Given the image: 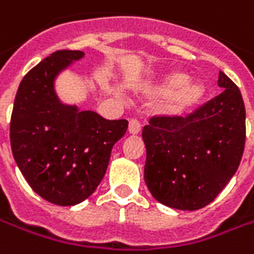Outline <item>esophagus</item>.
I'll return each instance as SVG.
<instances>
[{"mask_svg": "<svg viewBox=\"0 0 254 254\" xmlns=\"http://www.w3.org/2000/svg\"><path fill=\"white\" fill-rule=\"evenodd\" d=\"M127 130H129L130 135H137V133L140 132V122H139V119H130V121H129V127H127Z\"/></svg>", "mask_w": 254, "mask_h": 254, "instance_id": "1", "label": "esophagus"}]
</instances>
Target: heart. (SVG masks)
Returning a JSON list of instances; mask_svg holds the SVG:
<instances>
[{"mask_svg": "<svg viewBox=\"0 0 254 254\" xmlns=\"http://www.w3.org/2000/svg\"><path fill=\"white\" fill-rule=\"evenodd\" d=\"M150 92L157 97L167 95L163 104V112L169 117H183L202 100L205 88L202 84L187 80L183 73H169L154 84Z\"/></svg>", "mask_w": 254, "mask_h": 254, "instance_id": "1", "label": "heart"}]
</instances>
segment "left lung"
Masks as SVG:
<instances>
[{
	"label": "left lung",
	"instance_id": "1",
	"mask_svg": "<svg viewBox=\"0 0 254 254\" xmlns=\"http://www.w3.org/2000/svg\"><path fill=\"white\" fill-rule=\"evenodd\" d=\"M222 92L188 117H153L143 127L144 183L159 202L195 211L214 201L241 164L246 139L243 98L219 71Z\"/></svg>",
	"mask_w": 254,
	"mask_h": 254
}]
</instances>
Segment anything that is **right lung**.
Listing matches in <instances>:
<instances>
[{
    "mask_svg": "<svg viewBox=\"0 0 254 254\" xmlns=\"http://www.w3.org/2000/svg\"><path fill=\"white\" fill-rule=\"evenodd\" d=\"M81 57L80 50H57L33 67L19 84L11 117L15 162L32 190L56 205L91 195L127 129V119L108 121L59 100L56 77Z\"/></svg>",
    "mask_w": 254,
    "mask_h": 254,
    "instance_id": "obj_1",
    "label": "right lung"
}]
</instances>
